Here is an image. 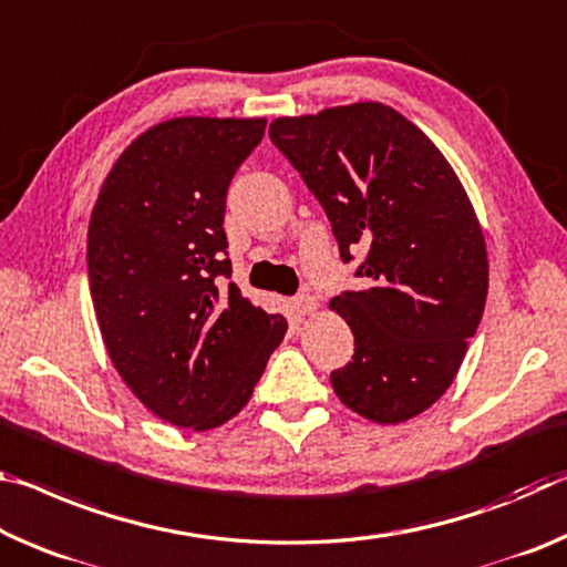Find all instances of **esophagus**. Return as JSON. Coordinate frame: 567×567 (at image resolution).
<instances>
[{
    "instance_id": "1",
    "label": "esophagus",
    "mask_w": 567,
    "mask_h": 567,
    "mask_svg": "<svg viewBox=\"0 0 567 567\" xmlns=\"http://www.w3.org/2000/svg\"><path fill=\"white\" fill-rule=\"evenodd\" d=\"M292 310L298 312V316H312V312H318V300L308 292L298 295V298L292 300Z\"/></svg>"
}]
</instances>
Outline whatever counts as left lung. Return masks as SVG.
Returning a JSON list of instances; mask_svg holds the SVG:
<instances>
[{"instance_id": "8db88e82", "label": "left lung", "mask_w": 567, "mask_h": 567, "mask_svg": "<svg viewBox=\"0 0 567 567\" xmlns=\"http://www.w3.org/2000/svg\"><path fill=\"white\" fill-rule=\"evenodd\" d=\"M269 138L318 196L340 257L365 255V285L330 300L355 338L332 391L375 424L419 416L456 379L487 302V241L460 176L375 101L282 115Z\"/></svg>"}]
</instances>
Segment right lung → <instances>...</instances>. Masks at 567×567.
Instances as JSON below:
<instances>
[{
    "mask_svg": "<svg viewBox=\"0 0 567 567\" xmlns=\"http://www.w3.org/2000/svg\"><path fill=\"white\" fill-rule=\"evenodd\" d=\"M267 118L156 123L105 176L87 227V277L107 355L136 399L178 429L209 431L247 406L287 318L235 282L224 204Z\"/></svg>",
    "mask_w": 567,
    "mask_h": 567,
    "instance_id": "right-lung-1",
    "label": "right lung"
}]
</instances>
